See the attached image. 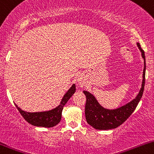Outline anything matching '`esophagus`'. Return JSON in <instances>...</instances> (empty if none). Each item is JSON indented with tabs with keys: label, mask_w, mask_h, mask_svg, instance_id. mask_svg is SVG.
I'll return each mask as SVG.
<instances>
[{
	"label": "esophagus",
	"mask_w": 154,
	"mask_h": 154,
	"mask_svg": "<svg viewBox=\"0 0 154 154\" xmlns=\"http://www.w3.org/2000/svg\"><path fill=\"white\" fill-rule=\"evenodd\" d=\"M79 85H80L81 87H83V86H85V82H84L83 81H82V80H79Z\"/></svg>",
	"instance_id": "obj_1"
}]
</instances>
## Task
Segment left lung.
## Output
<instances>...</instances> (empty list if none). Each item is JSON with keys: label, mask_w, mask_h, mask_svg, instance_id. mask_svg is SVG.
I'll use <instances>...</instances> for the list:
<instances>
[{"label": "left lung", "mask_w": 154, "mask_h": 154, "mask_svg": "<svg viewBox=\"0 0 154 154\" xmlns=\"http://www.w3.org/2000/svg\"><path fill=\"white\" fill-rule=\"evenodd\" d=\"M137 46L140 51L142 52V58L145 60V66L143 70V80H142V88L140 89L137 96L129 103L122 106L121 107L115 110L105 109L99 104L96 98L88 91H83L86 96V104H85V117L88 123L91 125L93 128L97 130H110L116 128L125 122L128 117L133 113L136 106L139 104L142 94L145 82V52L141 48V46L137 43Z\"/></svg>", "instance_id": "left-lung-1"}]
</instances>
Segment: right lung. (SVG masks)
<instances>
[{
    "mask_svg": "<svg viewBox=\"0 0 154 154\" xmlns=\"http://www.w3.org/2000/svg\"><path fill=\"white\" fill-rule=\"evenodd\" d=\"M75 92V85H72V87L68 90L63 97L62 100L58 107L53 109L51 110L45 112H28L22 110L20 107L15 104L17 109L22 116L24 118L27 122L29 124L38 127H44V128H52L55 126L60 122L61 119V112H62L63 107L65 105L67 101L70 99L71 96Z\"/></svg>",
    "mask_w": 154,
    "mask_h": 154,
    "instance_id": "1",
    "label": "right lung"
}]
</instances>
